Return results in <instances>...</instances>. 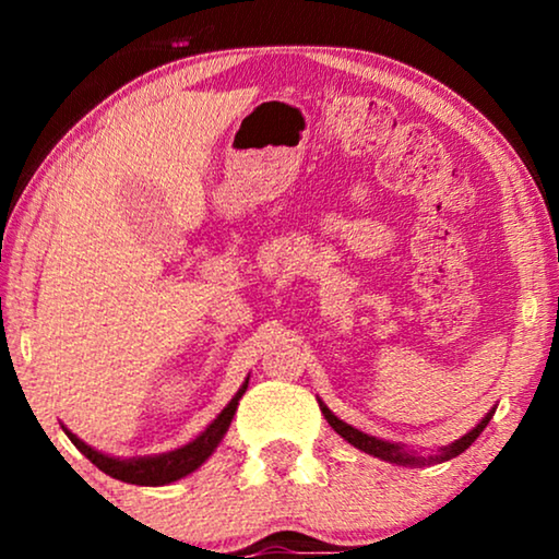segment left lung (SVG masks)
Listing matches in <instances>:
<instances>
[{
    "label": "left lung",
    "mask_w": 559,
    "mask_h": 559,
    "mask_svg": "<svg viewBox=\"0 0 559 559\" xmlns=\"http://www.w3.org/2000/svg\"><path fill=\"white\" fill-rule=\"evenodd\" d=\"M320 409H323L328 425H331L333 430L338 432L343 440H348L350 445L358 448V450H364V453H369V455H373V457H381V461H386V463H396V465H430V463L450 461V457L465 453V450H468V448L473 445V442H476L478 435L486 430V425L491 423V417H493V409H491L484 419H480V423H478L476 427H473L471 432H465L461 440H455V442H450V445L440 448L435 455L423 457V455H417L415 450H407L404 445H396V442L379 440V438H373V435H366V432H361V430H356V427H350L348 423H343V419L335 417L333 412L328 409L323 402H320Z\"/></svg>",
    "instance_id": "obj_1"
}]
</instances>
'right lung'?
Segmentation results:
<instances>
[{
  "instance_id": "right-lung-1",
  "label": "right lung",
  "mask_w": 559,
  "mask_h": 559,
  "mask_svg": "<svg viewBox=\"0 0 559 559\" xmlns=\"http://www.w3.org/2000/svg\"><path fill=\"white\" fill-rule=\"evenodd\" d=\"M247 386H249V379L243 381L239 392L234 394V400L224 407V412H221V415L213 419V423L205 427L193 442H188V445L170 450V453H163V455L127 457V461H121V457L98 453V450L75 438L71 430H66V427L63 430L68 438H71L73 445L79 448L98 471H104L106 476L124 480V484H134V486H165V484H173V480H180L182 476H188V473L201 468V465L209 461L213 450L218 448V442L224 440V435L228 430V425H231L236 407H239V400L243 396V392H247Z\"/></svg>"
}]
</instances>
